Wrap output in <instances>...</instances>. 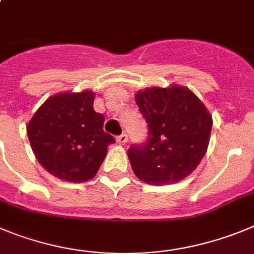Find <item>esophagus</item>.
Returning a JSON list of instances; mask_svg holds the SVG:
<instances>
[{
    "instance_id": "34e87169",
    "label": "esophagus",
    "mask_w": 254,
    "mask_h": 254,
    "mask_svg": "<svg viewBox=\"0 0 254 254\" xmlns=\"http://www.w3.org/2000/svg\"><path fill=\"white\" fill-rule=\"evenodd\" d=\"M116 141H118L119 144H123V145H124L127 141V134H122V135L116 136Z\"/></svg>"
}]
</instances>
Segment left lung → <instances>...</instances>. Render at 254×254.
I'll return each mask as SVG.
<instances>
[{"instance_id":"8db88e82","label":"left lung","mask_w":254,"mask_h":254,"mask_svg":"<svg viewBox=\"0 0 254 254\" xmlns=\"http://www.w3.org/2000/svg\"><path fill=\"white\" fill-rule=\"evenodd\" d=\"M147 123L148 138L127 150L141 181L170 185L195 170L207 149L212 120L204 104L187 88H147L135 95Z\"/></svg>"}]
</instances>
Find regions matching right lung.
Returning <instances> with one entry per match:
<instances>
[{"mask_svg":"<svg viewBox=\"0 0 254 254\" xmlns=\"http://www.w3.org/2000/svg\"><path fill=\"white\" fill-rule=\"evenodd\" d=\"M91 91L59 93L48 99L27 124V136L39 163L68 182L88 181L115 143L104 131L105 118L93 110Z\"/></svg>","mask_w":254,"mask_h":254,"instance_id":"add662e5","label":"right lung"}]
</instances>
